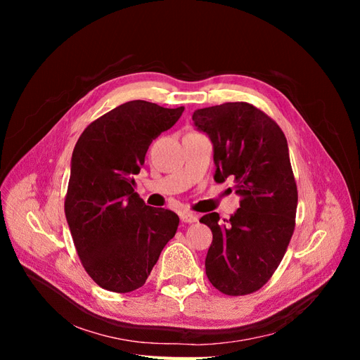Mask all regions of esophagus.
<instances>
[{
  "instance_id": "esophagus-1",
  "label": "esophagus",
  "mask_w": 360,
  "mask_h": 360,
  "mask_svg": "<svg viewBox=\"0 0 360 360\" xmlns=\"http://www.w3.org/2000/svg\"><path fill=\"white\" fill-rule=\"evenodd\" d=\"M180 219H181L183 222H186V224H192V222H197V221H198V216L193 214V213L183 212V213L180 214Z\"/></svg>"
}]
</instances>
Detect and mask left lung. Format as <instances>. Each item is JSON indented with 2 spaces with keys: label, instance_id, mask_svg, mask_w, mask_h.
I'll list each match as a JSON object with an SVG mask.
<instances>
[{
  "label": "left lung",
  "instance_id": "1",
  "mask_svg": "<svg viewBox=\"0 0 360 360\" xmlns=\"http://www.w3.org/2000/svg\"><path fill=\"white\" fill-rule=\"evenodd\" d=\"M193 126L213 144L214 181L236 180L240 209L219 222L216 212L200 222L213 233L205 275L228 296L263 287L284 258L294 231L297 186L281 127L258 108L230 102L192 114Z\"/></svg>",
  "mask_w": 360,
  "mask_h": 360
}]
</instances>
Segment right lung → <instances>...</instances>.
Listing matches in <instances>:
<instances>
[{"label": "right lung", "instance_id": "1", "mask_svg": "<svg viewBox=\"0 0 360 360\" xmlns=\"http://www.w3.org/2000/svg\"><path fill=\"white\" fill-rule=\"evenodd\" d=\"M183 111L130 101L97 118L75 146L64 212L84 269L108 291L143 287L176 236L179 216L146 205L134 177L153 139Z\"/></svg>", "mask_w": 360, "mask_h": 360}]
</instances>
